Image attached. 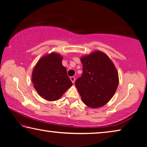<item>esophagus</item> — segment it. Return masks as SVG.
Returning a JSON list of instances; mask_svg holds the SVG:
<instances>
[{
  "instance_id": "34e87169",
  "label": "esophagus",
  "mask_w": 147,
  "mask_h": 147,
  "mask_svg": "<svg viewBox=\"0 0 147 147\" xmlns=\"http://www.w3.org/2000/svg\"><path fill=\"white\" fill-rule=\"evenodd\" d=\"M70 79H71V80L72 81V82L74 83V82H75V77H74V76H71L70 77Z\"/></svg>"
}]
</instances>
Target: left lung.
I'll return each instance as SVG.
<instances>
[{"label": "left lung", "mask_w": 147, "mask_h": 147, "mask_svg": "<svg viewBox=\"0 0 147 147\" xmlns=\"http://www.w3.org/2000/svg\"><path fill=\"white\" fill-rule=\"evenodd\" d=\"M81 61L83 73L75 86L86 106L100 108L115 93L119 84L117 71L108 56L100 51L82 57Z\"/></svg>", "instance_id": "8db88e82"}]
</instances>
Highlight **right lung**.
<instances>
[{
  "mask_svg": "<svg viewBox=\"0 0 147 147\" xmlns=\"http://www.w3.org/2000/svg\"><path fill=\"white\" fill-rule=\"evenodd\" d=\"M62 57L51 53L39 59L32 73V82L38 94L45 100H57L73 85Z\"/></svg>",
  "mask_w": 147,
  "mask_h": 147,
  "instance_id": "obj_1",
  "label": "right lung"
}]
</instances>
